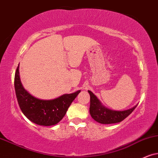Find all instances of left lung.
I'll use <instances>...</instances> for the list:
<instances>
[{
	"label": "left lung",
	"instance_id": "left-lung-1",
	"mask_svg": "<svg viewBox=\"0 0 158 158\" xmlns=\"http://www.w3.org/2000/svg\"><path fill=\"white\" fill-rule=\"evenodd\" d=\"M90 96L89 114L94 120L101 124H114L120 123L133 112L137 106L124 111H116L109 109L102 104L100 100L90 90H88Z\"/></svg>",
	"mask_w": 158,
	"mask_h": 158
}]
</instances>
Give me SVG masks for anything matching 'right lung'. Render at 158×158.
<instances>
[{"label": "right lung", "instance_id": "right-lung-1", "mask_svg": "<svg viewBox=\"0 0 158 158\" xmlns=\"http://www.w3.org/2000/svg\"><path fill=\"white\" fill-rule=\"evenodd\" d=\"M15 87L18 103L24 115L33 123L43 126H51L58 123L81 92L78 90L71 94H64L51 100L37 98L24 88L19 77V65L15 73Z\"/></svg>", "mask_w": 158, "mask_h": 158}]
</instances>
